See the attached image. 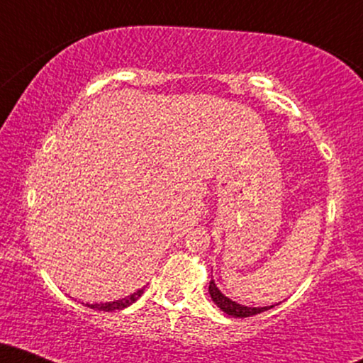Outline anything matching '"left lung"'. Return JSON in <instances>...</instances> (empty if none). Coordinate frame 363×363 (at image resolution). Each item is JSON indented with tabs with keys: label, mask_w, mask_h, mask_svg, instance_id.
<instances>
[{
	"label": "left lung",
	"mask_w": 363,
	"mask_h": 363,
	"mask_svg": "<svg viewBox=\"0 0 363 363\" xmlns=\"http://www.w3.org/2000/svg\"><path fill=\"white\" fill-rule=\"evenodd\" d=\"M208 291L211 295V301L216 303V307H220L225 314L232 315V318H251V315L261 314V312L273 309L274 306H266V307H249L242 306V303H237L232 301V298L225 297L222 291L218 290V286L215 285V280L210 281V286H208Z\"/></svg>",
	"instance_id": "left-lung-1"
}]
</instances>
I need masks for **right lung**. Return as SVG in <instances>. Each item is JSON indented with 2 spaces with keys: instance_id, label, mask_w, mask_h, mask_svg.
Segmentation results:
<instances>
[{
  "instance_id": "right-lung-1",
  "label": "right lung",
  "mask_w": 363,
  "mask_h": 363,
  "mask_svg": "<svg viewBox=\"0 0 363 363\" xmlns=\"http://www.w3.org/2000/svg\"><path fill=\"white\" fill-rule=\"evenodd\" d=\"M145 291V286L143 289L136 290L135 294L128 295V297L124 298H119V301H114V302H106V303H85L86 307H90V309L94 311H104V312H112V311H123L126 309V307L131 306V303H135L138 298L143 295Z\"/></svg>"
}]
</instances>
